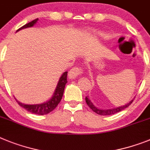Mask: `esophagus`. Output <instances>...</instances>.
<instances>
[{
	"instance_id": "esophagus-1",
	"label": "esophagus",
	"mask_w": 150,
	"mask_h": 150,
	"mask_svg": "<svg viewBox=\"0 0 150 150\" xmlns=\"http://www.w3.org/2000/svg\"><path fill=\"white\" fill-rule=\"evenodd\" d=\"M83 73V70L79 67H75L73 69H71L69 72V78L70 79H77L79 75H81Z\"/></svg>"
}]
</instances>
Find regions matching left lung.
Masks as SVG:
<instances>
[{"label": "left lung", "mask_w": 150, "mask_h": 150, "mask_svg": "<svg viewBox=\"0 0 150 150\" xmlns=\"http://www.w3.org/2000/svg\"><path fill=\"white\" fill-rule=\"evenodd\" d=\"M134 100V97L133 100H131L129 103L125 104V105H123V106H118V107L111 108V109H100V108L97 107V106H95L94 105H93V103H92V101L89 99L88 96L85 97L86 103H87V104L88 105V106H89V107L91 108V109L94 112H96L98 115H114L117 112H119L120 111H122V110H124L125 109L128 107V106L132 103Z\"/></svg>", "instance_id": "1"}]
</instances>
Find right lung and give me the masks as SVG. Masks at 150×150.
Masks as SVG:
<instances>
[{
	"label": "right lung",
	"instance_id": "1",
	"mask_svg": "<svg viewBox=\"0 0 150 150\" xmlns=\"http://www.w3.org/2000/svg\"><path fill=\"white\" fill-rule=\"evenodd\" d=\"M38 20V19H36L35 20L32 21V22H30V23H27L25 25H23V27H21L19 29H18L16 32H19V30L24 29V28H31V27L34 26L37 23ZM67 71H65L62 74V75H61L59 79V81L57 83L55 91H54L53 95H52V97H50V100L46 101V102L39 104H25L18 101L16 98L15 100L17 101L19 106L24 108L25 109H26L27 111L30 112L37 115H41L50 113V112L53 111V109L57 107V105L60 102L61 99H62L63 92H64L65 86L67 83Z\"/></svg>",
	"mask_w": 150,
	"mask_h": 150
}]
</instances>
